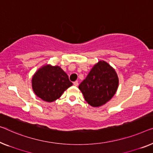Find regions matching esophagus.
<instances>
[{
	"label": "esophagus",
	"mask_w": 153,
	"mask_h": 153,
	"mask_svg": "<svg viewBox=\"0 0 153 153\" xmlns=\"http://www.w3.org/2000/svg\"><path fill=\"white\" fill-rule=\"evenodd\" d=\"M74 86H78V82H77V81H75V82H74Z\"/></svg>",
	"instance_id": "1"
}]
</instances>
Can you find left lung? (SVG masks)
<instances>
[{
    "mask_svg": "<svg viewBox=\"0 0 153 153\" xmlns=\"http://www.w3.org/2000/svg\"><path fill=\"white\" fill-rule=\"evenodd\" d=\"M119 79L115 70L104 60H100L91 69L79 89L88 104L99 107L110 100L117 90Z\"/></svg>",
    "mask_w": 153,
    "mask_h": 153,
    "instance_id": "1",
    "label": "left lung"
}]
</instances>
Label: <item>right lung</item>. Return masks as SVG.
<instances>
[{
  "mask_svg": "<svg viewBox=\"0 0 153 153\" xmlns=\"http://www.w3.org/2000/svg\"><path fill=\"white\" fill-rule=\"evenodd\" d=\"M31 81L35 94L47 102L60 98L65 91L73 85L67 74L60 67L50 65L40 68Z\"/></svg>",
  "mask_w": 153,
  "mask_h": 153,
  "instance_id": "1",
  "label": "right lung"
}]
</instances>
